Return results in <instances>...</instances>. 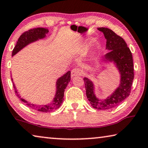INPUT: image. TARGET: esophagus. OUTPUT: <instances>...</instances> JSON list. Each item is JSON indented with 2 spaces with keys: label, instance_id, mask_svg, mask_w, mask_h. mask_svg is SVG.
<instances>
[{
  "label": "esophagus",
  "instance_id": "1",
  "mask_svg": "<svg viewBox=\"0 0 148 148\" xmlns=\"http://www.w3.org/2000/svg\"><path fill=\"white\" fill-rule=\"evenodd\" d=\"M81 74V70L79 68H74V69L72 70L71 71V76L74 77L76 76H78Z\"/></svg>",
  "mask_w": 148,
  "mask_h": 148
}]
</instances>
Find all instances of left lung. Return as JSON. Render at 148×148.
Returning <instances> with one entry per match:
<instances>
[{
    "mask_svg": "<svg viewBox=\"0 0 148 148\" xmlns=\"http://www.w3.org/2000/svg\"><path fill=\"white\" fill-rule=\"evenodd\" d=\"M106 39V49L110 50L105 55V58L114 61L121 74V83L114 93L105 100H99L94 93V86L91 80L84 77L86 95L91 106L98 110H108L116 107L128 97L131 90L134 79L133 59L131 50L121 36L105 27H99Z\"/></svg>",
    "mask_w": 148,
    "mask_h": 148,
    "instance_id": "left-lung-1",
    "label": "left lung"
}]
</instances>
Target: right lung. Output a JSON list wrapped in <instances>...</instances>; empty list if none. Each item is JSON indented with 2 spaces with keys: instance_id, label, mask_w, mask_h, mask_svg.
<instances>
[{
  "instance_id": "obj_1",
  "label": "right lung",
  "mask_w": 148,
  "mask_h": 148,
  "mask_svg": "<svg viewBox=\"0 0 148 148\" xmlns=\"http://www.w3.org/2000/svg\"><path fill=\"white\" fill-rule=\"evenodd\" d=\"M48 32V30L44 28H35L32 29H30L29 31L23 32L18 38L17 44L15 46L14 48L12 51V56L16 54L17 52L19 51L27 45L33 42L34 41L38 40V39L44 38L46 36V34ZM12 81H13L12 79ZM71 81V72H67L66 74L57 79V91L56 93V96L53 99L52 102L46 105H36L30 102H27L25 100L21 98L19 95L17 93V91L16 89V87L14 85V88L15 90V94L19 97L22 102H23L27 106L31 108L32 109L36 110L37 111L42 112H50L56 110L61 106L62 101L64 100V89H66L69 82Z\"/></svg>"
}]
</instances>
